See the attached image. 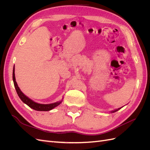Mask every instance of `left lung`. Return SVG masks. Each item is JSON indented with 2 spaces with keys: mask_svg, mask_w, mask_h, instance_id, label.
I'll list each match as a JSON object with an SVG mask.
<instances>
[{
  "mask_svg": "<svg viewBox=\"0 0 150 150\" xmlns=\"http://www.w3.org/2000/svg\"><path fill=\"white\" fill-rule=\"evenodd\" d=\"M121 108H118L117 109V110H114V111H111V112H116V111H118L119 110H120Z\"/></svg>",
  "mask_w": 150,
  "mask_h": 150,
  "instance_id": "1",
  "label": "left lung"
}]
</instances>
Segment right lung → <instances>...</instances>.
<instances>
[{"instance_id":"add662e5","label":"right lung","mask_w":150,"mask_h":150,"mask_svg":"<svg viewBox=\"0 0 150 150\" xmlns=\"http://www.w3.org/2000/svg\"><path fill=\"white\" fill-rule=\"evenodd\" d=\"M14 72H15V67H14V66H13L12 78H13V84H14V87L16 88V92L18 94V96H19V97L22 100V101L25 104H26L27 105L29 106L30 108L33 109V110H36V111H48L52 110L53 108H56L58 105H59V104L61 103V102L62 101H59V102H56V103H52V104H39V103H37L34 102V101L32 100V99H30L28 97H27L21 91L20 88H19V86H18V85L17 84V82L16 81Z\"/></svg>"}]
</instances>
